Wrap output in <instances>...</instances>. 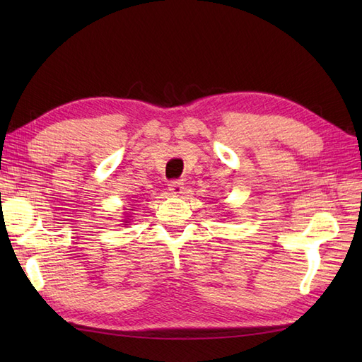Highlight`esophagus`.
<instances>
[{"label":"esophagus","instance_id":"34e87169","mask_svg":"<svg viewBox=\"0 0 362 362\" xmlns=\"http://www.w3.org/2000/svg\"><path fill=\"white\" fill-rule=\"evenodd\" d=\"M169 190L172 194H182L184 193V184L178 180H173L169 182Z\"/></svg>","mask_w":362,"mask_h":362}]
</instances>
